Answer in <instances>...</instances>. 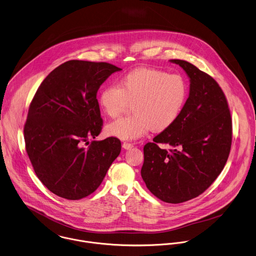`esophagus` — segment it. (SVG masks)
I'll return each mask as SVG.
<instances>
[{"instance_id": "34e87169", "label": "esophagus", "mask_w": 256, "mask_h": 256, "mask_svg": "<svg viewBox=\"0 0 256 256\" xmlns=\"http://www.w3.org/2000/svg\"><path fill=\"white\" fill-rule=\"evenodd\" d=\"M122 148H124V150H130V148H134V144H130V142H124V144H122Z\"/></svg>"}]
</instances>
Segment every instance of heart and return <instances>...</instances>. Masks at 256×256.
<instances>
[{
  "instance_id": "b5f03b06",
  "label": "heart",
  "mask_w": 256,
  "mask_h": 256,
  "mask_svg": "<svg viewBox=\"0 0 256 256\" xmlns=\"http://www.w3.org/2000/svg\"><path fill=\"white\" fill-rule=\"evenodd\" d=\"M188 98V85L178 74L140 67L124 74L118 85L104 88L98 101L102 112L114 118L134 104V114L118 118L106 128V134L122 140L161 132L179 118Z\"/></svg>"
}]
</instances>
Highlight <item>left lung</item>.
I'll return each mask as SVG.
<instances>
[{
  "label": "left lung",
  "instance_id": "obj_1",
  "mask_svg": "<svg viewBox=\"0 0 256 256\" xmlns=\"http://www.w3.org/2000/svg\"><path fill=\"white\" fill-rule=\"evenodd\" d=\"M171 62L189 76L190 94L176 122L144 146L142 177L155 197L179 204L204 193L220 174L230 152L232 122L226 98L212 76L188 61Z\"/></svg>",
  "mask_w": 256,
  "mask_h": 256
}]
</instances>
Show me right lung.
<instances>
[{
    "label": "right lung",
    "mask_w": 256,
    "mask_h": 256,
    "mask_svg": "<svg viewBox=\"0 0 256 256\" xmlns=\"http://www.w3.org/2000/svg\"><path fill=\"white\" fill-rule=\"evenodd\" d=\"M120 70L106 62L69 60L48 75L32 100L26 150L38 179L61 198L79 200L95 192L120 152L116 138L88 142L102 130L98 90Z\"/></svg>",
    "instance_id": "1"
}]
</instances>
